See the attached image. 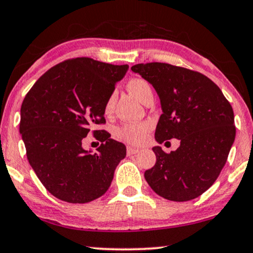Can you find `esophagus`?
<instances>
[{"instance_id":"esophagus-1","label":"esophagus","mask_w":253,"mask_h":253,"mask_svg":"<svg viewBox=\"0 0 253 253\" xmlns=\"http://www.w3.org/2000/svg\"><path fill=\"white\" fill-rule=\"evenodd\" d=\"M138 152H139L138 149H134V147L127 146V149H126L127 156H133V155H136V153H138Z\"/></svg>"}]
</instances>
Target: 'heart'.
<instances>
[{
	"instance_id": "1",
	"label": "heart",
	"mask_w": 253,
	"mask_h": 253,
	"mask_svg": "<svg viewBox=\"0 0 253 253\" xmlns=\"http://www.w3.org/2000/svg\"><path fill=\"white\" fill-rule=\"evenodd\" d=\"M127 89H129L130 93L132 94L137 100H139L140 102H143V100L147 96V95L152 94V90H151V86L149 83L144 80V79L139 78L131 79L129 83H127ZM114 101L115 96L111 95V96L108 98L106 107H104L106 114L111 113V110H113L114 108ZM147 130H149V126H147V124H127V126L119 127L116 133L120 139L130 144H136L137 145V144H140L144 139H145Z\"/></svg>"
}]
</instances>
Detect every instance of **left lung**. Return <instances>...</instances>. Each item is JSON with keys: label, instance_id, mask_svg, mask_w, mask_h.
Instances as JSON below:
<instances>
[{"label": "left lung", "instance_id": "left-lung-1", "mask_svg": "<svg viewBox=\"0 0 253 253\" xmlns=\"http://www.w3.org/2000/svg\"><path fill=\"white\" fill-rule=\"evenodd\" d=\"M131 71L152 84L160 98L163 114L157 124V142L180 140L170 153L153 147L157 162L145 170V180L170 201L198 198L218 178L234 144L231 104L217 84L199 72L165 62L137 64Z\"/></svg>", "mask_w": 253, "mask_h": 253}]
</instances>
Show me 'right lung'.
I'll use <instances>...</instances> for the list:
<instances>
[{"instance_id": "1", "label": "right lung", "mask_w": 253, "mask_h": 253, "mask_svg": "<svg viewBox=\"0 0 253 253\" xmlns=\"http://www.w3.org/2000/svg\"><path fill=\"white\" fill-rule=\"evenodd\" d=\"M127 65L74 58L45 72L21 107L19 132L26 157L52 195L70 203H87L108 191L114 172L126 155L123 143L104 130L96 152L83 140L96 124H104V107Z\"/></svg>"}]
</instances>
